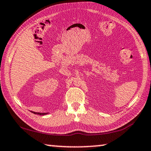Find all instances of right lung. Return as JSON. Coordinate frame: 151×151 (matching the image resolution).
Segmentation results:
<instances>
[{"label":"right lung","mask_w":151,"mask_h":151,"mask_svg":"<svg viewBox=\"0 0 151 151\" xmlns=\"http://www.w3.org/2000/svg\"><path fill=\"white\" fill-rule=\"evenodd\" d=\"M32 112L36 114H39V115H45V114L48 113V112H43V113H41V112Z\"/></svg>","instance_id":"add662e5"}]
</instances>
